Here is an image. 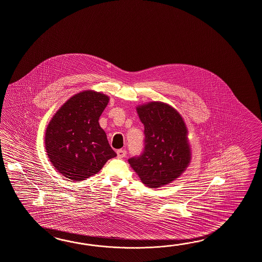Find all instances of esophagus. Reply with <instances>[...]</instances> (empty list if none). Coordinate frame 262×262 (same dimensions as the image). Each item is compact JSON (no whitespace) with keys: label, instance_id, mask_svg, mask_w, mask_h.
Masks as SVG:
<instances>
[{"label":"esophagus","instance_id":"obj_1","mask_svg":"<svg viewBox=\"0 0 262 262\" xmlns=\"http://www.w3.org/2000/svg\"><path fill=\"white\" fill-rule=\"evenodd\" d=\"M116 154H117L118 158H123V157H125V156H126L127 151H126L125 149H118V150L116 151Z\"/></svg>","mask_w":262,"mask_h":262}]
</instances>
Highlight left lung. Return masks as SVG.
I'll return each instance as SVG.
<instances>
[{
	"label": "left lung",
	"mask_w": 262,
	"mask_h": 262,
	"mask_svg": "<svg viewBox=\"0 0 262 262\" xmlns=\"http://www.w3.org/2000/svg\"><path fill=\"white\" fill-rule=\"evenodd\" d=\"M136 112L145 127V149L128 159V164L144 185L159 188L179 178L189 166L188 130L178 111L166 103L142 104Z\"/></svg>",
	"instance_id": "8db88e82"
}]
</instances>
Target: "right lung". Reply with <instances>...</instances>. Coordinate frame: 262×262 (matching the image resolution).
I'll list each match as a JSON object with an SVG mask.
<instances>
[{
	"label": "right lung",
	"mask_w": 262,
	"mask_h": 262,
	"mask_svg": "<svg viewBox=\"0 0 262 262\" xmlns=\"http://www.w3.org/2000/svg\"><path fill=\"white\" fill-rule=\"evenodd\" d=\"M110 97L85 90L70 97L53 115L45 130V149L65 178L80 182L95 175L116 156L98 119Z\"/></svg>",
	"instance_id": "obj_1"
}]
</instances>
